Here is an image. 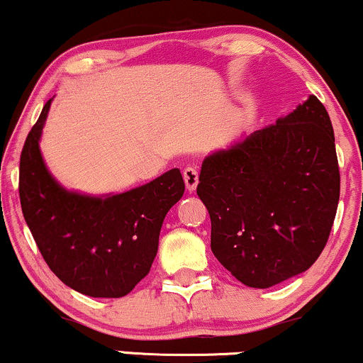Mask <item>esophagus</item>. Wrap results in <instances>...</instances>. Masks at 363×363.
Listing matches in <instances>:
<instances>
[{"mask_svg": "<svg viewBox=\"0 0 363 363\" xmlns=\"http://www.w3.org/2000/svg\"><path fill=\"white\" fill-rule=\"evenodd\" d=\"M182 177H184L186 189L189 191V193L196 191V187H198V182H199L198 170H196L194 167H186L184 170H182Z\"/></svg>", "mask_w": 363, "mask_h": 363, "instance_id": "1", "label": "esophagus"}]
</instances>
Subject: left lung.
<instances>
[{
	"instance_id": "left-lung-1",
	"label": "left lung",
	"mask_w": 363,
	"mask_h": 363,
	"mask_svg": "<svg viewBox=\"0 0 363 363\" xmlns=\"http://www.w3.org/2000/svg\"><path fill=\"white\" fill-rule=\"evenodd\" d=\"M198 196L211 250L255 289L306 272L328 242L340 199L335 133L316 96L274 125L204 157Z\"/></svg>"
}]
</instances>
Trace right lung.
Returning <instances> with one entry per match:
<instances>
[{
	"label": "right lung",
	"instance_id": "1",
	"mask_svg": "<svg viewBox=\"0 0 363 363\" xmlns=\"http://www.w3.org/2000/svg\"><path fill=\"white\" fill-rule=\"evenodd\" d=\"M28 133L20 159V203L52 272L91 298H123L152 267L167 211L184 194L170 169L125 193L86 194L52 176L40 150L50 104Z\"/></svg>",
	"mask_w": 363,
	"mask_h": 363
}]
</instances>
